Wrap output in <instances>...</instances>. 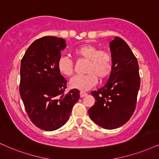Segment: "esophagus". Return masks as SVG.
<instances>
[{"label":"esophagus","instance_id":"esophagus-1","mask_svg":"<svg viewBox=\"0 0 159 159\" xmlns=\"http://www.w3.org/2000/svg\"><path fill=\"white\" fill-rule=\"evenodd\" d=\"M86 94H87V93L85 92H83V91L80 92V96H81V98H84V96L86 95Z\"/></svg>","mask_w":159,"mask_h":159}]
</instances>
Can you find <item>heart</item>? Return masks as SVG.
<instances>
[{
	"label": "heart",
	"instance_id": "1",
	"mask_svg": "<svg viewBox=\"0 0 159 159\" xmlns=\"http://www.w3.org/2000/svg\"><path fill=\"white\" fill-rule=\"evenodd\" d=\"M73 54L80 59L87 60L84 75H76L70 81L73 89L87 91L98 83V77L103 80L108 77L112 70V57L109 52L98 50L96 46L84 44L73 51ZM59 71L62 75L71 76L73 74V62L67 56H61L57 63Z\"/></svg>",
	"mask_w": 159,
	"mask_h": 159
}]
</instances>
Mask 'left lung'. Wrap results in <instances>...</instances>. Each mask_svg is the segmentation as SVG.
<instances>
[{
	"label": "left lung",
	"instance_id": "left-lung-1",
	"mask_svg": "<svg viewBox=\"0 0 159 159\" xmlns=\"http://www.w3.org/2000/svg\"><path fill=\"white\" fill-rule=\"evenodd\" d=\"M109 46L111 72L105 86L91 92L96 102L88 113L100 127L111 130L125 124L135 111L140 77L137 59L128 44L116 37Z\"/></svg>",
	"mask_w": 159,
	"mask_h": 159
}]
</instances>
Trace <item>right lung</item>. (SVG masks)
<instances>
[{
    "label": "right lung",
    "mask_w": 159,
    "mask_h": 159,
    "mask_svg": "<svg viewBox=\"0 0 159 159\" xmlns=\"http://www.w3.org/2000/svg\"><path fill=\"white\" fill-rule=\"evenodd\" d=\"M65 40L47 36L35 40L21 60L20 94L30 120L40 129L63 126L80 98L79 90L65 94L67 80L58 70Z\"/></svg>",
    "instance_id": "obj_1"
}]
</instances>
